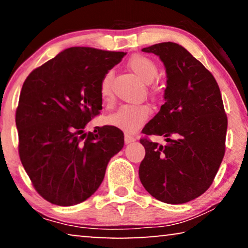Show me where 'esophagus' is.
<instances>
[{"mask_svg":"<svg viewBox=\"0 0 248 248\" xmlns=\"http://www.w3.org/2000/svg\"><path fill=\"white\" fill-rule=\"evenodd\" d=\"M135 140H136V138L134 137V136L124 134V142H125V144H130V142L135 141Z\"/></svg>","mask_w":248,"mask_h":248,"instance_id":"1","label":"esophagus"}]
</instances>
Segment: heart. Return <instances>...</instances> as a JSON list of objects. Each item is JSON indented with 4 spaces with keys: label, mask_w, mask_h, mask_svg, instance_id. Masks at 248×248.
I'll list each match as a JSON object with an SVG mask.
<instances>
[{
    "label": "heart",
    "mask_w": 248,
    "mask_h": 248,
    "mask_svg": "<svg viewBox=\"0 0 248 248\" xmlns=\"http://www.w3.org/2000/svg\"><path fill=\"white\" fill-rule=\"evenodd\" d=\"M128 67L139 79L145 83H151L158 72L156 62L141 54L131 56L128 61ZM111 79H112V72H107L101 79L100 93L103 99H109L112 94ZM149 116H151V109L145 104H125L108 117V124L124 131L135 132L146 124Z\"/></svg>",
    "instance_id": "obj_1"
}]
</instances>
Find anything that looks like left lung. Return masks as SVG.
Instances as JSON below:
<instances>
[{"instance_id":"left-lung-1","label":"left lung","mask_w":248,"mask_h":248,"mask_svg":"<svg viewBox=\"0 0 248 248\" xmlns=\"http://www.w3.org/2000/svg\"><path fill=\"white\" fill-rule=\"evenodd\" d=\"M157 55L166 68L165 103L142 134L166 137V146L140 139L145 158L139 179L162 202L186 203L214 182L225 155L227 116L214 75L186 48L160 43L142 48Z\"/></svg>"}]
</instances>
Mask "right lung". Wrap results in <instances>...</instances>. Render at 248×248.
<instances>
[{"label":"right lung","instance_id":"right-lung-1","mask_svg":"<svg viewBox=\"0 0 248 248\" xmlns=\"http://www.w3.org/2000/svg\"><path fill=\"white\" fill-rule=\"evenodd\" d=\"M125 54L71 47L24 81L16 112L19 156L33 187L50 203L85 201L123 149L120 129L103 125L85 134L84 128L102 109L101 79Z\"/></svg>","mask_w":248,"mask_h":248}]
</instances>
